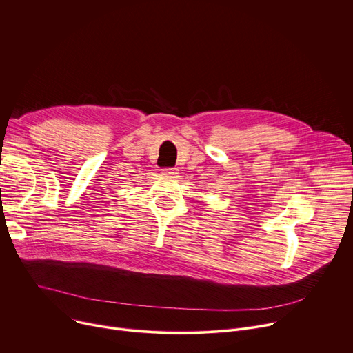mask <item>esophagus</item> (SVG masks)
<instances>
[{
	"mask_svg": "<svg viewBox=\"0 0 353 353\" xmlns=\"http://www.w3.org/2000/svg\"><path fill=\"white\" fill-rule=\"evenodd\" d=\"M178 172H176V168H163L162 170V175H167V176H175Z\"/></svg>",
	"mask_w": 353,
	"mask_h": 353,
	"instance_id": "34e87169",
	"label": "esophagus"
}]
</instances>
